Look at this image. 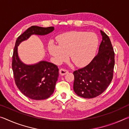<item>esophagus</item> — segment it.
I'll return each instance as SVG.
<instances>
[{
	"mask_svg": "<svg viewBox=\"0 0 129 129\" xmlns=\"http://www.w3.org/2000/svg\"><path fill=\"white\" fill-rule=\"evenodd\" d=\"M67 73H68V71L66 70V69H61L60 70V74L61 76H64L65 75H66Z\"/></svg>",
	"mask_w": 129,
	"mask_h": 129,
	"instance_id": "obj_1",
	"label": "esophagus"
}]
</instances>
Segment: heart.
I'll use <instances>...</instances> for the list:
<instances>
[{
	"label": "heart",
	"mask_w": 129,
	"mask_h": 129,
	"mask_svg": "<svg viewBox=\"0 0 129 129\" xmlns=\"http://www.w3.org/2000/svg\"><path fill=\"white\" fill-rule=\"evenodd\" d=\"M58 45L51 41L48 52L57 64L66 60L69 54L71 60L78 67L86 66L93 60L96 52L99 41L94 33L72 31L57 37Z\"/></svg>",
	"instance_id": "b5f03b06"
}]
</instances>
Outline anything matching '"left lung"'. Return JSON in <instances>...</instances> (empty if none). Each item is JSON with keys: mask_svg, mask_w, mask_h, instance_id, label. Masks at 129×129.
Masks as SVG:
<instances>
[{"mask_svg": "<svg viewBox=\"0 0 129 129\" xmlns=\"http://www.w3.org/2000/svg\"><path fill=\"white\" fill-rule=\"evenodd\" d=\"M102 41L98 54L84 68L73 72V90L79 96L86 99L96 97L105 91L113 77L115 54L111 41L100 30Z\"/></svg>", "mask_w": 129, "mask_h": 129, "instance_id": "left-lung-1", "label": "left lung"}]
</instances>
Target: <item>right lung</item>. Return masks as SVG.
<instances>
[{
	"instance_id": "right-lung-1",
	"label": "right lung",
	"mask_w": 129,
	"mask_h": 129,
	"mask_svg": "<svg viewBox=\"0 0 129 129\" xmlns=\"http://www.w3.org/2000/svg\"><path fill=\"white\" fill-rule=\"evenodd\" d=\"M54 27L32 26L18 37L15 42L12 61L15 84L26 96L34 100H44L50 97L54 91L59 69L56 65L46 61L34 64H26L18 55V46L32 35L45 36L52 32Z\"/></svg>"
}]
</instances>
